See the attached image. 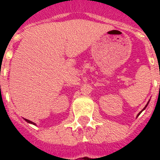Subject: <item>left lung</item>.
<instances>
[{"label":"left lung","mask_w":160,"mask_h":160,"mask_svg":"<svg viewBox=\"0 0 160 160\" xmlns=\"http://www.w3.org/2000/svg\"><path fill=\"white\" fill-rule=\"evenodd\" d=\"M148 103H149V102H148ZM148 104H147V105H146V106H145V108H144V109H143V110H142V111H144L145 109H146V107H147V106H148ZM142 111H141V112H140V113H139V114H138V116H139V115L141 114V112H142ZM138 116H137V117H138Z\"/></svg>","instance_id":"obj_1"}]
</instances>
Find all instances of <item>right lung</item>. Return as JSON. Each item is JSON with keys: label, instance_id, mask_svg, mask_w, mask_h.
Listing matches in <instances>:
<instances>
[{"label": "right lung", "instance_id": "add662e5", "mask_svg": "<svg viewBox=\"0 0 160 160\" xmlns=\"http://www.w3.org/2000/svg\"><path fill=\"white\" fill-rule=\"evenodd\" d=\"M25 120H26V122H29V123H32V124H34V125H36V124L34 123V122H31V121H30V120H27V119H25Z\"/></svg>", "mask_w": 160, "mask_h": 160}]
</instances>
